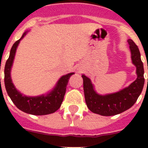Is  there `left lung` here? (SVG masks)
<instances>
[{
    "label": "left lung",
    "instance_id": "left-lung-1",
    "mask_svg": "<svg viewBox=\"0 0 148 148\" xmlns=\"http://www.w3.org/2000/svg\"><path fill=\"white\" fill-rule=\"evenodd\" d=\"M131 52L132 62L136 66L137 78L130 86L115 93L101 95L94 90L90 78L82 75L84 92L87 108L90 111L101 116H114L130 108L138 99L145 84L143 63L139 49L131 39H128Z\"/></svg>",
    "mask_w": 148,
    "mask_h": 148
}]
</instances>
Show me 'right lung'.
I'll use <instances>...</instances> for the list:
<instances>
[{"label":"right lung","mask_w":148,"mask_h":148,"mask_svg":"<svg viewBox=\"0 0 148 148\" xmlns=\"http://www.w3.org/2000/svg\"><path fill=\"white\" fill-rule=\"evenodd\" d=\"M27 32H24L22 37L13 44L10 50V57L5 64L4 83L6 92L15 105L24 113L36 115V116L53 113L56 110H58L61 107L66 92V85L69 79L70 76L74 74V73H68L66 75L61 76L56 84L54 89L46 95H41L40 96L30 97V96L22 95L19 91L16 90L13 84L10 75V72H11V68L12 66L13 60L15 58L17 47L20 43V40L25 36Z\"/></svg>","instance_id":"right-lung-1"}]
</instances>
